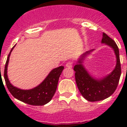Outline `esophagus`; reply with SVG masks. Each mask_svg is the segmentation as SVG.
Segmentation results:
<instances>
[{"instance_id":"obj_1","label":"esophagus","mask_w":127,"mask_h":127,"mask_svg":"<svg viewBox=\"0 0 127 127\" xmlns=\"http://www.w3.org/2000/svg\"><path fill=\"white\" fill-rule=\"evenodd\" d=\"M66 67H68V68H71L72 67V63L71 62H67L66 64Z\"/></svg>"}]
</instances>
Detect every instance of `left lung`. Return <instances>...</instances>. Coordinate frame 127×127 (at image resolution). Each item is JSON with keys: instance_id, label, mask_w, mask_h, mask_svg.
<instances>
[{"instance_id": "left-lung-1", "label": "left lung", "mask_w": 127, "mask_h": 127, "mask_svg": "<svg viewBox=\"0 0 127 127\" xmlns=\"http://www.w3.org/2000/svg\"><path fill=\"white\" fill-rule=\"evenodd\" d=\"M101 43L111 47L114 52L116 64L112 72L102 77H96L87 69L84 62L95 49L87 51L82 55L78 58L74 67L77 87L82 96L91 102L103 100L112 95L117 88L121 75L119 50L117 44L104 32Z\"/></svg>"}]
</instances>
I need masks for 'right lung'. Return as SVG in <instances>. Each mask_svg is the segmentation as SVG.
<instances>
[{
	"label": "right lung",
	"mask_w": 127,
	"mask_h": 127,
	"mask_svg": "<svg viewBox=\"0 0 127 127\" xmlns=\"http://www.w3.org/2000/svg\"><path fill=\"white\" fill-rule=\"evenodd\" d=\"M16 46L15 45L10 51L4 70V79L9 92L18 100L34 106H43L51 101L56 90L59 78L64 69L61 66L53 69L50 72L45 79L35 87L29 90H23L13 86L9 80L7 75V67L11 52Z\"/></svg>",
	"instance_id": "add662e5"
}]
</instances>
